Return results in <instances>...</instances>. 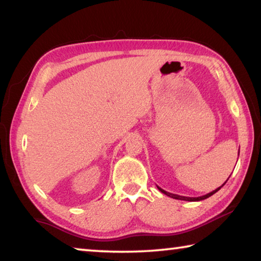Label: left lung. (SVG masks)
Listing matches in <instances>:
<instances>
[{
    "instance_id": "8db88e82",
    "label": "left lung",
    "mask_w": 261,
    "mask_h": 261,
    "mask_svg": "<svg viewBox=\"0 0 261 261\" xmlns=\"http://www.w3.org/2000/svg\"><path fill=\"white\" fill-rule=\"evenodd\" d=\"M238 154H240V151H238ZM228 180V179H227ZM226 184V182H224L222 185H221L220 188H218V189H215L214 191H212V192H210V193H207V194H205V196H201V197H184V196H178V194H174V193H170V192H167V191H165V190L163 189H161L160 187H158V189L160 190V191L162 192V193H165L166 196H168V197H170V198H174V199H178V200H185V201H200V200H204V199H207V198L208 197H211V196H213L214 193H216L219 191V190L223 187V185Z\"/></svg>"
}]
</instances>
